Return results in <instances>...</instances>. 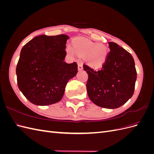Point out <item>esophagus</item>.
Listing matches in <instances>:
<instances>
[{
	"label": "esophagus",
	"instance_id": "obj_1",
	"mask_svg": "<svg viewBox=\"0 0 154 154\" xmlns=\"http://www.w3.org/2000/svg\"><path fill=\"white\" fill-rule=\"evenodd\" d=\"M83 69V64L82 62H78V70L81 71Z\"/></svg>",
	"mask_w": 154,
	"mask_h": 154
}]
</instances>
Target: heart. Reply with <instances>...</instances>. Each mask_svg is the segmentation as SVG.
I'll return each mask as SVG.
<instances>
[{"instance_id":"heart-1","label":"heart","mask_w":154,"mask_h":154,"mask_svg":"<svg viewBox=\"0 0 154 154\" xmlns=\"http://www.w3.org/2000/svg\"><path fill=\"white\" fill-rule=\"evenodd\" d=\"M74 48L79 55L86 57L87 61L92 66H101L107 57V50L104 46L85 38L76 40L74 42ZM67 51L72 54L74 53V49L71 45L67 46Z\"/></svg>"}]
</instances>
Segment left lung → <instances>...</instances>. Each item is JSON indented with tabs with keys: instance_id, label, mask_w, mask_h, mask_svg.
<instances>
[{
	"instance_id": "obj_1",
	"label": "left lung",
	"mask_w": 154,
	"mask_h": 154,
	"mask_svg": "<svg viewBox=\"0 0 154 154\" xmlns=\"http://www.w3.org/2000/svg\"><path fill=\"white\" fill-rule=\"evenodd\" d=\"M110 51L100 69L83 64L88 74L87 91L96 105L116 109L125 104L134 94L137 72L132 56L114 42H109Z\"/></svg>"
}]
</instances>
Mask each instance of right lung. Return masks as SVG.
<instances>
[{
	"label": "right lung",
	"mask_w": 154,
	"mask_h": 154,
	"mask_svg": "<svg viewBox=\"0 0 154 154\" xmlns=\"http://www.w3.org/2000/svg\"><path fill=\"white\" fill-rule=\"evenodd\" d=\"M66 35H39L22 48L17 65V84L31 103L49 105L62 98L70 79L78 72L76 62L67 63Z\"/></svg>",
	"instance_id": "right-lung-1"
}]
</instances>
